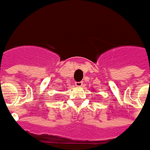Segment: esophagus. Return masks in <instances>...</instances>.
Here are the masks:
<instances>
[{
    "label": "esophagus",
    "instance_id": "esophagus-1",
    "mask_svg": "<svg viewBox=\"0 0 150 150\" xmlns=\"http://www.w3.org/2000/svg\"><path fill=\"white\" fill-rule=\"evenodd\" d=\"M75 86H77V87H82V86L83 85V83L81 82V81H80V82H75Z\"/></svg>",
    "mask_w": 150,
    "mask_h": 150
}]
</instances>
